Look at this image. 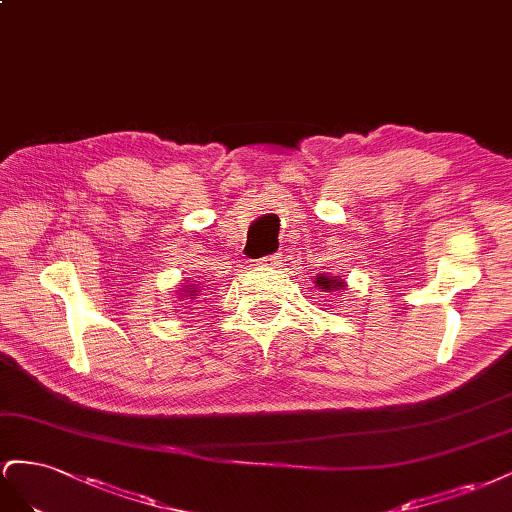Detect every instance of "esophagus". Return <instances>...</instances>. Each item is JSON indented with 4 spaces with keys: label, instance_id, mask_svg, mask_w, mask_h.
<instances>
[{
    "label": "esophagus",
    "instance_id": "obj_1",
    "mask_svg": "<svg viewBox=\"0 0 512 512\" xmlns=\"http://www.w3.org/2000/svg\"><path fill=\"white\" fill-rule=\"evenodd\" d=\"M279 264H281V257L279 255H268V257H261L257 261V266H261V268H276Z\"/></svg>",
    "mask_w": 512,
    "mask_h": 512
}]
</instances>
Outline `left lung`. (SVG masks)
Wrapping results in <instances>:
<instances>
[{
    "instance_id": "8db88e82",
    "label": "left lung",
    "mask_w": 512,
    "mask_h": 512,
    "mask_svg": "<svg viewBox=\"0 0 512 512\" xmlns=\"http://www.w3.org/2000/svg\"><path fill=\"white\" fill-rule=\"evenodd\" d=\"M315 285L321 291H339L345 289V281H341V276H326V274H317Z\"/></svg>"
}]
</instances>
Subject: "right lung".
Returning a JSON list of instances; mask_svg holds the SVG:
<instances>
[{
  "instance_id": "right-lung-1",
  "label": "right lung",
  "mask_w": 512,
  "mask_h": 512,
  "mask_svg": "<svg viewBox=\"0 0 512 512\" xmlns=\"http://www.w3.org/2000/svg\"><path fill=\"white\" fill-rule=\"evenodd\" d=\"M178 298H184V300L197 302V300H195V298H199V287H197V283L188 281V283L180 285V287H178ZM191 302H188V304H191Z\"/></svg>"
}]
</instances>
